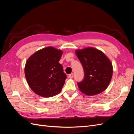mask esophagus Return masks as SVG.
<instances>
[{
	"mask_svg": "<svg viewBox=\"0 0 134 134\" xmlns=\"http://www.w3.org/2000/svg\"><path fill=\"white\" fill-rule=\"evenodd\" d=\"M73 76H74L73 73H71V74L69 75L68 77H69V78H73Z\"/></svg>",
	"mask_w": 134,
	"mask_h": 134,
	"instance_id": "esophagus-1",
	"label": "esophagus"
}]
</instances>
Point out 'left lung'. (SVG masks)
<instances>
[{"mask_svg": "<svg viewBox=\"0 0 134 134\" xmlns=\"http://www.w3.org/2000/svg\"><path fill=\"white\" fill-rule=\"evenodd\" d=\"M75 52L84 71V78L78 83L80 92L94 96L106 90L113 74L110 60L102 51L92 47L76 50Z\"/></svg>", "mask_w": 134, "mask_h": 134, "instance_id": "left-lung-1", "label": "left lung"}]
</instances>
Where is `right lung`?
Masks as SVG:
<instances>
[{"label":"right lung","instance_id":"1","mask_svg":"<svg viewBox=\"0 0 134 134\" xmlns=\"http://www.w3.org/2000/svg\"><path fill=\"white\" fill-rule=\"evenodd\" d=\"M62 50L48 46L36 51L28 58L25 74L28 86L36 94L51 97L62 91L66 78L59 62Z\"/></svg>","mask_w":134,"mask_h":134}]
</instances>
